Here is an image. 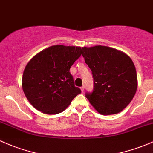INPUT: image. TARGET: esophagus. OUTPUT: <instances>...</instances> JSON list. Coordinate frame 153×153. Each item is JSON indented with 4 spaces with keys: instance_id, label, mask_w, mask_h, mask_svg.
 Here are the masks:
<instances>
[{
    "instance_id": "1",
    "label": "esophagus",
    "mask_w": 153,
    "mask_h": 153,
    "mask_svg": "<svg viewBox=\"0 0 153 153\" xmlns=\"http://www.w3.org/2000/svg\"><path fill=\"white\" fill-rule=\"evenodd\" d=\"M81 90L82 91H84V90H85V86H82V87H81Z\"/></svg>"
}]
</instances>
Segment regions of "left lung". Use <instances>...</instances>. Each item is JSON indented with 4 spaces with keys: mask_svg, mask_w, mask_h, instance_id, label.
I'll use <instances>...</instances> for the list:
<instances>
[{
    "mask_svg": "<svg viewBox=\"0 0 153 153\" xmlns=\"http://www.w3.org/2000/svg\"><path fill=\"white\" fill-rule=\"evenodd\" d=\"M82 56L93 78V91L86 92L85 97L101 114L120 112L137 89L132 60L123 52L105 46L82 47Z\"/></svg>",
    "mask_w": 153,
    "mask_h": 153,
    "instance_id": "left-lung-1",
    "label": "left lung"
}]
</instances>
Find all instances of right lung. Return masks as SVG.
Instances as JSON below:
<instances>
[{"mask_svg":"<svg viewBox=\"0 0 153 153\" xmlns=\"http://www.w3.org/2000/svg\"><path fill=\"white\" fill-rule=\"evenodd\" d=\"M82 55V48L55 45L42 50L27 64L22 76L26 98L39 111L56 114L81 93L70 68Z\"/></svg>","mask_w":153,"mask_h":153,"instance_id":"add662e5","label":"right lung"}]
</instances>
